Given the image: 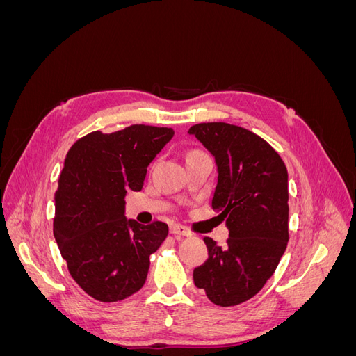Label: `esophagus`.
<instances>
[{
  "label": "esophagus",
  "mask_w": 356,
  "mask_h": 356,
  "mask_svg": "<svg viewBox=\"0 0 356 356\" xmlns=\"http://www.w3.org/2000/svg\"><path fill=\"white\" fill-rule=\"evenodd\" d=\"M170 233L175 234V236H182V238H190L191 233L188 229H186L184 225L181 224H172L170 225Z\"/></svg>",
  "instance_id": "1"
}]
</instances>
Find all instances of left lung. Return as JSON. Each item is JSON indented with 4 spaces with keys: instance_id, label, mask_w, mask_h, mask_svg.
Segmentation results:
<instances>
[{
    "instance_id": "1",
    "label": "left lung",
    "mask_w": 356,
    "mask_h": 356,
    "mask_svg": "<svg viewBox=\"0 0 356 356\" xmlns=\"http://www.w3.org/2000/svg\"><path fill=\"white\" fill-rule=\"evenodd\" d=\"M217 165L212 208L229 229L225 246L204 238L209 258L193 272L217 306L252 298L270 277L288 245V172L263 138L229 123L188 129Z\"/></svg>"
}]
</instances>
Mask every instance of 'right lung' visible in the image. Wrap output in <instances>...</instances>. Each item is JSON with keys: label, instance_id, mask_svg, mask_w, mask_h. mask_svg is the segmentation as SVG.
<instances>
[{"label": "right lung", "instance_id": "right-lung-1", "mask_svg": "<svg viewBox=\"0 0 356 356\" xmlns=\"http://www.w3.org/2000/svg\"><path fill=\"white\" fill-rule=\"evenodd\" d=\"M174 134L145 124L92 132L67 154L55 193L53 234L72 279L95 300L120 301L145 284L149 255L169 229L161 221L127 220L124 196L143 190L148 165Z\"/></svg>", "mask_w": 356, "mask_h": 356}]
</instances>
